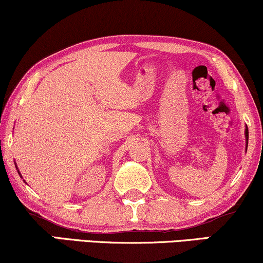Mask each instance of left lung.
I'll list each match as a JSON object with an SVG mask.
<instances>
[{
  "mask_svg": "<svg viewBox=\"0 0 263 263\" xmlns=\"http://www.w3.org/2000/svg\"><path fill=\"white\" fill-rule=\"evenodd\" d=\"M245 137H247V149H248V141H249V131H248V127L245 129Z\"/></svg>",
  "mask_w": 263,
  "mask_h": 263,
  "instance_id": "left-lung-1",
  "label": "left lung"
}]
</instances>
